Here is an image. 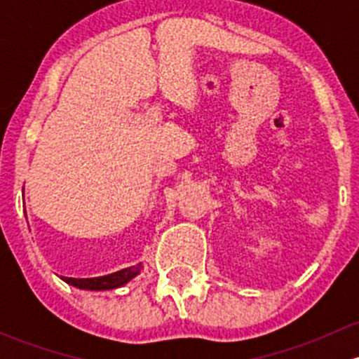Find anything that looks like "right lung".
<instances>
[{"instance_id": "add662e5", "label": "right lung", "mask_w": 359, "mask_h": 359, "mask_svg": "<svg viewBox=\"0 0 359 359\" xmlns=\"http://www.w3.org/2000/svg\"><path fill=\"white\" fill-rule=\"evenodd\" d=\"M140 269H142V262L135 264V266L125 267V269H119L116 273L106 274V276H97V278H66L62 276V280L66 281L71 287L79 288V290H93V292H102V290H114V288L123 287L128 281H132L133 278L139 276Z\"/></svg>"}]
</instances>
